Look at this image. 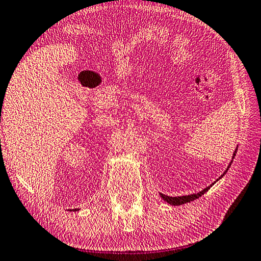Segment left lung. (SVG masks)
I'll list each match as a JSON object with an SVG mask.
<instances>
[{"label":"left lung","mask_w":261,"mask_h":261,"mask_svg":"<svg viewBox=\"0 0 261 261\" xmlns=\"http://www.w3.org/2000/svg\"><path fill=\"white\" fill-rule=\"evenodd\" d=\"M237 149H238V147H236V149H235V152H233V154H232V160H233V158H235V155H236V152H237ZM232 160L230 161V163H229V166L227 167V169H226V171H224V173L220 176V177L216 179V180H219L220 178H222L224 175H226V173L228 171V169L229 168H230V166H231V162H232ZM215 180V182H216ZM214 182V183H215ZM214 183H212L210 187H207L206 189H204L202 190V191H200V192H198V193H193V194H189V196H179V197H169V196H166V194H162V193H160V197L162 198L163 200L165 201H167L168 204H170V205H173V206H179V205H183V204H187V202H190V201H193V200H196V199H198V198L199 197H201L202 194H204L205 192H207L208 191V190L211 189V187L212 185H214Z\"/></svg>","instance_id":"left-lung-1"}]
</instances>
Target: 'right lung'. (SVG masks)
I'll return each instance as SVG.
<instances>
[{
	"mask_svg": "<svg viewBox=\"0 0 261 261\" xmlns=\"http://www.w3.org/2000/svg\"><path fill=\"white\" fill-rule=\"evenodd\" d=\"M1 122V121H0ZM70 211H71V210H70ZM76 211H78V208H74V210H72L71 212H76Z\"/></svg>",
	"mask_w": 261,
	"mask_h": 261,
	"instance_id": "1",
	"label": "right lung"
}]
</instances>
